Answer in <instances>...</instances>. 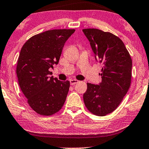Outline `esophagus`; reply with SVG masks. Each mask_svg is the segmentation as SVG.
Returning a JSON list of instances; mask_svg holds the SVG:
<instances>
[{"label": "esophagus", "mask_w": 149, "mask_h": 149, "mask_svg": "<svg viewBox=\"0 0 149 149\" xmlns=\"http://www.w3.org/2000/svg\"><path fill=\"white\" fill-rule=\"evenodd\" d=\"M70 84H71V85H72V86L75 85V84L78 83V82H79V81L77 80V79H70Z\"/></svg>", "instance_id": "34e87169"}]
</instances>
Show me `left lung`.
Masks as SVG:
<instances>
[{
	"label": "left lung",
	"instance_id": "8db88e82",
	"mask_svg": "<svg viewBox=\"0 0 149 149\" xmlns=\"http://www.w3.org/2000/svg\"><path fill=\"white\" fill-rule=\"evenodd\" d=\"M82 31L90 42L95 59L103 65L102 82L99 85L87 83L84 102L92 114L106 116L116 109L130 88L132 59L123 41L116 35L97 29Z\"/></svg>",
	"mask_w": 149,
	"mask_h": 149
}]
</instances>
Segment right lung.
I'll return each mask as SVG.
<instances>
[{
  "mask_svg": "<svg viewBox=\"0 0 149 149\" xmlns=\"http://www.w3.org/2000/svg\"><path fill=\"white\" fill-rule=\"evenodd\" d=\"M75 29H54L34 35L21 48L17 75L20 88L33 110L51 116L63 107L70 81L53 77L50 68L59 63L64 44Z\"/></svg>",
  "mask_w": 149,
  "mask_h": 149,
  "instance_id": "right-lung-1",
  "label": "right lung"
}]
</instances>
